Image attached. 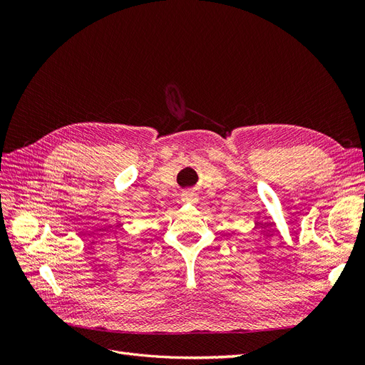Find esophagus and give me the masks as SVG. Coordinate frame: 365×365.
I'll list each match as a JSON object with an SVG mask.
<instances>
[{
  "instance_id": "1",
  "label": "esophagus",
  "mask_w": 365,
  "mask_h": 365,
  "mask_svg": "<svg viewBox=\"0 0 365 365\" xmlns=\"http://www.w3.org/2000/svg\"><path fill=\"white\" fill-rule=\"evenodd\" d=\"M195 201H197V193L195 190L182 192V202H195Z\"/></svg>"
}]
</instances>
